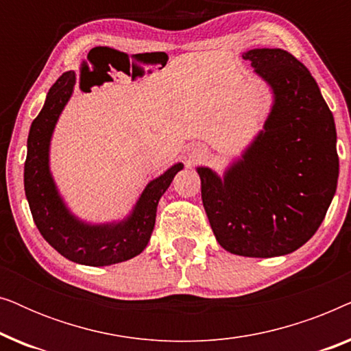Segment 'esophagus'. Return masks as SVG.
<instances>
[{
	"mask_svg": "<svg viewBox=\"0 0 351 351\" xmlns=\"http://www.w3.org/2000/svg\"><path fill=\"white\" fill-rule=\"evenodd\" d=\"M203 156H204V153H203V150H201V148H195V150H191L189 153V166L196 165V162L201 161V158H203Z\"/></svg>",
	"mask_w": 351,
	"mask_h": 351,
	"instance_id": "esophagus-1",
	"label": "esophagus"
}]
</instances>
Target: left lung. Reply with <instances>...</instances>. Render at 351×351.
Wrapping results in <instances>:
<instances>
[{"label": "left lung", "instance_id": "obj_1", "mask_svg": "<svg viewBox=\"0 0 351 351\" xmlns=\"http://www.w3.org/2000/svg\"><path fill=\"white\" fill-rule=\"evenodd\" d=\"M251 60L275 93L256 142L223 179L198 167L201 199L225 251L244 257L294 252L323 222L337 189L334 117L304 64L282 49H252Z\"/></svg>", "mask_w": 351, "mask_h": 351}]
</instances>
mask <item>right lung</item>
Instances as JSON below:
<instances>
[{"instance_id": "right-lung-1", "label": "right lung", "mask_w": 351, "mask_h": 351, "mask_svg": "<svg viewBox=\"0 0 351 351\" xmlns=\"http://www.w3.org/2000/svg\"><path fill=\"white\" fill-rule=\"evenodd\" d=\"M75 73L66 71L47 93L45 107L33 119L27 141L23 185L33 220L43 238L71 262L90 267L113 265L136 257L150 241L156 206L182 167L174 165L152 180L138 198L134 213L118 225H86L62 203L49 172V141L57 118L69 102Z\"/></svg>"}]
</instances>
